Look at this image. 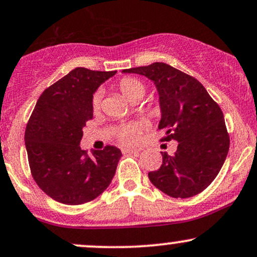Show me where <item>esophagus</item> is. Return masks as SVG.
<instances>
[{
  "label": "esophagus",
  "instance_id": "34e87169",
  "mask_svg": "<svg viewBox=\"0 0 257 257\" xmlns=\"http://www.w3.org/2000/svg\"><path fill=\"white\" fill-rule=\"evenodd\" d=\"M122 152L124 154H139L140 150H138V148H123Z\"/></svg>",
  "mask_w": 257,
  "mask_h": 257
}]
</instances>
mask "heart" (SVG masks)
Wrapping results in <instances>:
<instances>
[{
  "label": "heart",
  "instance_id": "obj_1",
  "mask_svg": "<svg viewBox=\"0 0 257 257\" xmlns=\"http://www.w3.org/2000/svg\"><path fill=\"white\" fill-rule=\"evenodd\" d=\"M119 93L124 97L126 100L131 103H137V101L141 100L145 93H146V85L142 80L138 78H123L119 80L118 85H117ZM100 100L101 94L97 92L94 93L93 98H92V109L94 112H97L100 109ZM140 126L135 123H131V124L120 125L116 132V137L118 141L123 145H133L139 140L140 137Z\"/></svg>",
  "mask_w": 257,
  "mask_h": 257
}]
</instances>
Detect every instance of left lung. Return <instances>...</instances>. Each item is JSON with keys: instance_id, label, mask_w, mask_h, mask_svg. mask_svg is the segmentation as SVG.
<instances>
[{"instance_id": "1", "label": "left lung", "mask_w": 257, "mask_h": 257, "mask_svg": "<svg viewBox=\"0 0 257 257\" xmlns=\"http://www.w3.org/2000/svg\"><path fill=\"white\" fill-rule=\"evenodd\" d=\"M122 72L152 80L159 94L162 140L178 142L174 156L162 152V166L148 172L150 181L176 199L200 194L217 177L230 147L219 105L195 78L163 62Z\"/></svg>"}]
</instances>
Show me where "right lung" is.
<instances>
[{"instance_id": "add662e5", "label": "right lung", "mask_w": 257, "mask_h": 257, "mask_svg": "<svg viewBox=\"0 0 257 257\" xmlns=\"http://www.w3.org/2000/svg\"><path fill=\"white\" fill-rule=\"evenodd\" d=\"M115 74L75 68L37 100L25 131V145L33 179L57 202H89L115 176L122 156L118 148L105 146L88 156L80 147L82 128L93 117V93Z\"/></svg>"}]
</instances>
